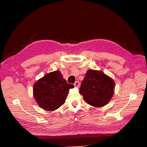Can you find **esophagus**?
I'll return each instance as SVG.
<instances>
[{
  "mask_svg": "<svg viewBox=\"0 0 147 147\" xmlns=\"http://www.w3.org/2000/svg\"><path fill=\"white\" fill-rule=\"evenodd\" d=\"M74 86H75V87H77V88H79V86H80V83L79 81L75 82V83H74Z\"/></svg>",
  "mask_w": 147,
  "mask_h": 147,
  "instance_id": "1",
  "label": "esophagus"
}]
</instances>
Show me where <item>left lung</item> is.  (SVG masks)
<instances>
[{"label": "left lung", "mask_w": 147, "mask_h": 147, "mask_svg": "<svg viewBox=\"0 0 147 147\" xmlns=\"http://www.w3.org/2000/svg\"><path fill=\"white\" fill-rule=\"evenodd\" d=\"M115 82L101 71L89 70L82 82L80 93L87 104L96 107L107 104L114 93Z\"/></svg>", "instance_id": "left-lung-1"}]
</instances>
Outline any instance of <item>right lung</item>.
I'll list each match as a JSON object with an SVG mask.
<instances>
[{"label": "right lung", "instance_id": "add662e5", "mask_svg": "<svg viewBox=\"0 0 147 147\" xmlns=\"http://www.w3.org/2000/svg\"><path fill=\"white\" fill-rule=\"evenodd\" d=\"M73 88L57 70L47 74L34 84V97L41 108L53 111L65 103L69 89Z\"/></svg>", "mask_w": 147, "mask_h": 147}]
</instances>
